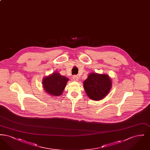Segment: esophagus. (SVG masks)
Here are the masks:
<instances>
[{"mask_svg": "<svg viewBox=\"0 0 150 150\" xmlns=\"http://www.w3.org/2000/svg\"><path fill=\"white\" fill-rule=\"evenodd\" d=\"M72 78L73 79L75 80V81H78L79 80V76H77V75H74L73 76V77H72Z\"/></svg>", "mask_w": 150, "mask_h": 150, "instance_id": "34e87169", "label": "esophagus"}]
</instances>
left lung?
<instances>
[{
    "label": "left lung",
    "instance_id": "8db88e82",
    "mask_svg": "<svg viewBox=\"0 0 150 150\" xmlns=\"http://www.w3.org/2000/svg\"><path fill=\"white\" fill-rule=\"evenodd\" d=\"M83 86L90 99L99 100L103 99L110 91L112 80L107 74L92 72L83 82Z\"/></svg>",
    "mask_w": 150,
    "mask_h": 150
}]
</instances>
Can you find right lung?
Returning a JSON list of instances; mask_svg holds the SVG:
<instances>
[{
	"label": "right lung",
	"mask_w": 150,
	"mask_h": 150,
	"mask_svg": "<svg viewBox=\"0 0 150 150\" xmlns=\"http://www.w3.org/2000/svg\"><path fill=\"white\" fill-rule=\"evenodd\" d=\"M69 79L60 75L58 72H53L43 79V89L50 96H60L66 86Z\"/></svg>",
	"instance_id": "right-lung-1"
}]
</instances>
